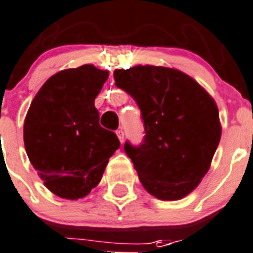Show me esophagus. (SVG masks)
I'll return each mask as SVG.
<instances>
[{"label":"esophagus","mask_w":253,"mask_h":253,"mask_svg":"<svg viewBox=\"0 0 253 253\" xmlns=\"http://www.w3.org/2000/svg\"><path fill=\"white\" fill-rule=\"evenodd\" d=\"M116 134H117V137H119V141H120L121 143L124 142L125 137H124V132H123V129H119V130H116Z\"/></svg>","instance_id":"1"}]
</instances>
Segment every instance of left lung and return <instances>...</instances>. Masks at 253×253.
Listing matches in <instances>:
<instances>
[{
  "label": "left lung",
  "instance_id": "left-lung-1",
  "mask_svg": "<svg viewBox=\"0 0 253 253\" xmlns=\"http://www.w3.org/2000/svg\"><path fill=\"white\" fill-rule=\"evenodd\" d=\"M114 78L142 115L143 142L124 146L139 181L159 200L183 199L207 175L221 139L214 99L192 77L172 68L137 65L116 69Z\"/></svg>",
  "mask_w": 253,
  "mask_h": 253
}]
</instances>
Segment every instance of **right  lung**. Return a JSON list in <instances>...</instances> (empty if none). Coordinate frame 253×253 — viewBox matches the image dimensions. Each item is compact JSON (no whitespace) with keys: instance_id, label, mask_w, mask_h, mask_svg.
Segmentation results:
<instances>
[{"instance_id":"1","label":"right lung","mask_w":253,"mask_h":253,"mask_svg":"<svg viewBox=\"0 0 253 253\" xmlns=\"http://www.w3.org/2000/svg\"><path fill=\"white\" fill-rule=\"evenodd\" d=\"M108 72L82 65L56 73L28 108L23 139L28 159L48 189L78 200L99 184L120 147L114 132L99 125L95 98Z\"/></svg>"}]
</instances>
